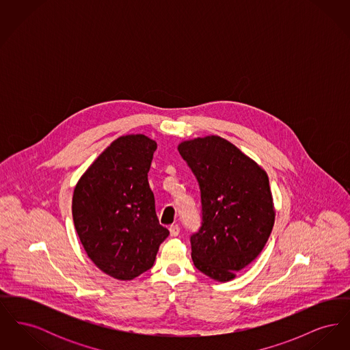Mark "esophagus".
I'll return each instance as SVG.
<instances>
[{
	"label": "esophagus",
	"mask_w": 350,
	"mask_h": 350,
	"mask_svg": "<svg viewBox=\"0 0 350 350\" xmlns=\"http://www.w3.org/2000/svg\"><path fill=\"white\" fill-rule=\"evenodd\" d=\"M169 232H170L172 237H176V236L180 234V227L177 224H173V226L169 227Z\"/></svg>",
	"instance_id": "esophagus-1"
}]
</instances>
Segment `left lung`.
<instances>
[{"mask_svg": "<svg viewBox=\"0 0 350 350\" xmlns=\"http://www.w3.org/2000/svg\"><path fill=\"white\" fill-rule=\"evenodd\" d=\"M178 152L200 183L202 226L190 237L193 262L228 282L261 253L273 230L267 172L217 135L185 140Z\"/></svg>", "mask_w": 350, "mask_h": 350, "instance_id": "obj_1", "label": "left lung"}]
</instances>
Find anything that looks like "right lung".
I'll list each match as a JSON object with an SVG mask.
<instances>
[{
  "mask_svg": "<svg viewBox=\"0 0 350 350\" xmlns=\"http://www.w3.org/2000/svg\"><path fill=\"white\" fill-rule=\"evenodd\" d=\"M154 140L126 135L86 169L73 191L75 228L88 257L103 273L131 281L153 267L169 234L160 226L148 172Z\"/></svg>",
  "mask_w": 350,
  "mask_h": 350,
  "instance_id": "obj_1",
  "label": "right lung"
}]
</instances>
